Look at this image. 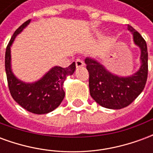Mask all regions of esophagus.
I'll return each mask as SVG.
<instances>
[{
	"instance_id": "obj_1",
	"label": "esophagus",
	"mask_w": 153,
	"mask_h": 153,
	"mask_svg": "<svg viewBox=\"0 0 153 153\" xmlns=\"http://www.w3.org/2000/svg\"><path fill=\"white\" fill-rule=\"evenodd\" d=\"M75 65H76L77 68H81L84 65V63L83 62V60H79V59H77L75 60Z\"/></svg>"
}]
</instances>
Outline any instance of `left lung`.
<instances>
[{"mask_svg": "<svg viewBox=\"0 0 153 153\" xmlns=\"http://www.w3.org/2000/svg\"><path fill=\"white\" fill-rule=\"evenodd\" d=\"M128 30L133 34L134 44L141 50V66L136 73L130 76H118L94 59H85L89 73L90 95L100 106L108 109H121L131 104L143 92L148 79L147 43L132 26L128 25Z\"/></svg>", "mask_w": 153, "mask_h": 153, "instance_id": "obj_1", "label": "left lung"}]
</instances>
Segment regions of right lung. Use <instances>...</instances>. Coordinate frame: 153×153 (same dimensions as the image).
<instances>
[{
  "label": "right lung",
  "instance_id": "right-lung-1",
  "mask_svg": "<svg viewBox=\"0 0 153 153\" xmlns=\"http://www.w3.org/2000/svg\"><path fill=\"white\" fill-rule=\"evenodd\" d=\"M30 21L31 19H28L19 27L9 42L5 51V73L9 89L15 102L29 112L42 115L51 112L60 106L65 97L64 81L68 75L73 74L76 67L74 62L67 68L54 66L34 83H25L17 79L11 70L10 47L16 36Z\"/></svg>",
  "mask_w": 153,
  "mask_h": 153
}]
</instances>
